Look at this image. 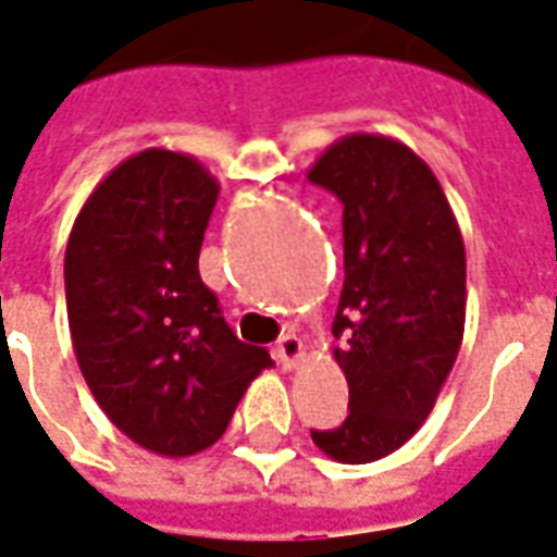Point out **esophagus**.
I'll list each match as a JSON object with an SVG mask.
<instances>
[{
	"label": "esophagus",
	"instance_id": "34e87169",
	"mask_svg": "<svg viewBox=\"0 0 557 557\" xmlns=\"http://www.w3.org/2000/svg\"><path fill=\"white\" fill-rule=\"evenodd\" d=\"M275 356H278V362H282V368H296V364L306 359V344L296 338V335H284L278 344H275Z\"/></svg>",
	"mask_w": 557,
	"mask_h": 557
}]
</instances>
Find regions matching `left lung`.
Here are the masks:
<instances>
[{
	"mask_svg": "<svg viewBox=\"0 0 557 557\" xmlns=\"http://www.w3.org/2000/svg\"><path fill=\"white\" fill-rule=\"evenodd\" d=\"M308 181L344 205V287L332 335L350 412L311 440L338 462L388 457L428 421L466 326V249L436 174L404 141L344 136Z\"/></svg>",
	"mask_w": 557,
	"mask_h": 557,
	"instance_id": "obj_1",
	"label": "left lung"
}]
</instances>
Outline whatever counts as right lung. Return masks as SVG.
<instances>
[{
    "mask_svg": "<svg viewBox=\"0 0 557 557\" xmlns=\"http://www.w3.org/2000/svg\"><path fill=\"white\" fill-rule=\"evenodd\" d=\"M216 198V177L195 157L141 150L88 195L64 251L85 383L124 436L162 457L210 448L251 380L273 368L231 332L198 275Z\"/></svg>",
    "mask_w": 557,
    "mask_h": 557,
    "instance_id": "1",
    "label": "right lung"
}]
</instances>
